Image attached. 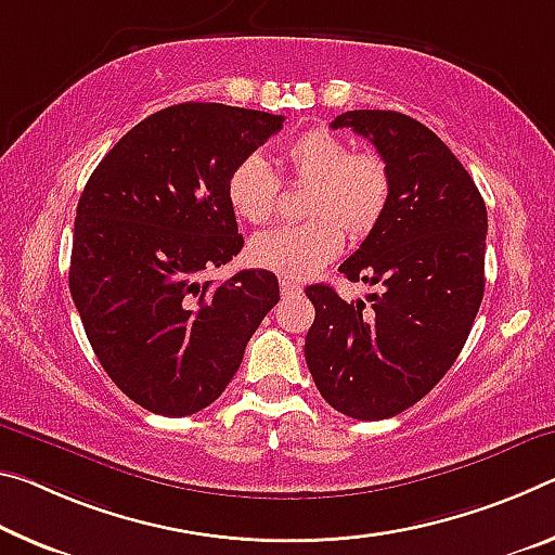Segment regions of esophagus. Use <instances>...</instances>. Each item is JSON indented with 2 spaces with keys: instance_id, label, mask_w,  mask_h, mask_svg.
<instances>
[{
  "instance_id": "34e87169",
  "label": "esophagus",
  "mask_w": 555,
  "mask_h": 555,
  "mask_svg": "<svg viewBox=\"0 0 555 555\" xmlns=\"http://www.w3.org/2000/svg\"><path fill=\"white\" fill-rule=\"evenodd\" d=\"M279 286H281V294H284V296H298V294H301V284H296V281L281 279Z\"/></svg>"
}]
</instances>
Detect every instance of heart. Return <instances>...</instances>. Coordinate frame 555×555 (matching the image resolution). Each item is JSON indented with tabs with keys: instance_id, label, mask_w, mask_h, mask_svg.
I'll return each mask as SVG.
<instances>
[{
	"instance_id": "b5f03b06",
	"label": "heart",
	"mask_w": 555,
	"mask_h": 555,
	"mask_svg": "<svg viewBox=\"0 0 555 555\" xmlns=\"http://www.w3.org/2000/svg\"><path fill=\"white\" fill-rule=\"evenodd\" d=\"M281 155L296 188H309L304 215L311 222L257 234L246 246V257L254 267L304 281L338 257L343 232L363 240L380 224L390 205L392 178L383 155L353 151L348 140L325 128L296 135ZM279 197V175L261 155H246L232 167L227 199L244 222H269Z\"/></svg>"
}]
</instances>
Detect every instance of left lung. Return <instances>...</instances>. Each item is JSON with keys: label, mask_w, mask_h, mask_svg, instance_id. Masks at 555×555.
Segmentation results:
<instances>
[{"label": "left lung", "mask_w": 555, "mask_h": 555, "mask_svg": "<svg viewBox=\"0 0 555 555\" xmlns=\"http://www.w3.org/2000/svg\"><path fill=\"white\" fill-rule=\"evenodd\" d=\"M331 128L365 135L392 178L388 212L338 271L383 292L348 304L306 286L315 319L306 363L323 400L356 420L400 415L450 371L483 296L487 207L454 153L398 111H348Z\"/></svg>", "instance_id": "left-lung-1"}]
</instances>
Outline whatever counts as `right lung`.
<instances>
[{"mask_svg":"<svg viewBox=\"0 0 555 555\" xmlns=\"http://www.w3.org/2000/svg\"><path fill=\"white\" fill-rule=\"evenodd\" d=\"M281 126L263 111L170 105L111 147L78 199L74 304L103 371L155 415L212 404L279 304L267 269L199 276L242 251L227 180Z\"/></svg>","mask_w":555,"mask_h":555,"instance_id":"add662e5","label":"right lung"}]
</instances>
